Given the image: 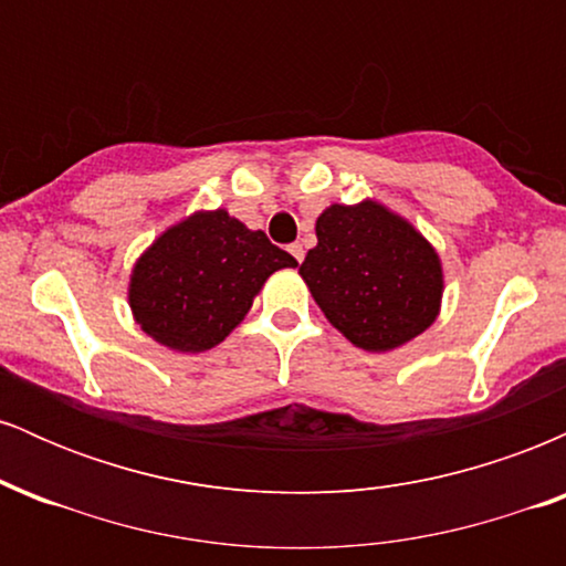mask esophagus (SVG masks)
I'll use <instances>...</instances> for the list:
<instances>
[{
    "label": "esophagus",
    "mask_w": 566,
    "mask_h": 566,
    "mask_svg": "<svg viewBox=\"0 0 566 566\" xmlns=\"http://www.w3.org/2000/svg\"><path fill=\"white\" fill-rule=\"evenodd\" d=\"M290 255L295 258L297 263H303V258H305V250H303V244L301 242H295V244H290Z\"/></svg>",
    "instance_id": "1"
}]
</instances>
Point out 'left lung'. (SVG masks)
I'll return each mask as SVG.
<instances>
[{
    "mask_svg": "<svg viewBox=\"0 0 566 566\" xmlns=\"http://www.w3.org/2000/svg\"><path fill=\"white\" fill-rule=\"evenodd\" d=\"M303 282L356 348L386 354L437 322L444 271L433 244L386 205H329L316 218Z\"/></svg>",
    "mask_w": 566,
    "mask_h": 566,
    "instance_id": "8db88e82",
    "label": "left lung"
}]
</instances>
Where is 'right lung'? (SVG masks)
Wrapping results in <instances>:
<instances>
[{
    "label": "right lung",
    "mask_w": 566,
    "mask_h": 566,
    "mask_svg": "<svg viewBox=\"0 0 566 566\" xmlns=\"http://www.w3.org/2000/svg\"><path fill=\"white\" fill-rule=\"evenodd\" d=\"M295 265L263 231L226 210H199L161 231L135 261L129 311L159 346L201 354L242 324L265 279Z\"/></svg>",
    "instance_id": "add662e5"
}]
</instances>
